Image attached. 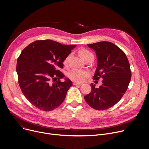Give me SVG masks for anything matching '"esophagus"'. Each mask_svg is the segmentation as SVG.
Instances as JSON below:
<instances>
[{
    "mask_svg": "<svg viewBox=\"0 0 149 149\" xmlns=\"http://www.w3.org/2000/svg\"><path fill=\"white\" fill-rule=\"evenodd\" d=\"M73 84H74V85H76V86H81V85H82V83L74 82V83H73Z\"/></svg>",
    "mask_w": 149,
    "mask_h": 149,
    "instance_id": "1",
    "label": "esophagus"
}]
</instances>
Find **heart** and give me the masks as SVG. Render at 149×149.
I'll return each mask as SVG.
<instances>
[{"mask_svg": "<svg viewBox=\"0 0 149 149\" xmlns=\"http://www.w3.org/2000/svg\"><path fill=\"white\" fill-rule=\"evenodd\" d=\"M79 54L80 55V56L81 57V58L84 60L91 56H93L91 52L86 49H81L79 51ZM68 58L69 57L65 58V60H64V64L67 63ZM87 75H88V74L86 72L83 71V70H72V71L70 72L69 74V77L70 79L72 80L73 81H77V82L83 81L84 80L85 77Z\"/></svg>", "mask_w": 149, "mask_h": 149, "instance_id": "heart-1", "label": "heart"}]
</instances>
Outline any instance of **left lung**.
I'll list each match as a JSON object with an SVG mask.
<instances>
[{
	"mask_svg": "<svg viewBox=\"0 0 149 149\" xmlns=\"http://www.w3.org/2000/svg\"><path fill=\"white\" fill-rule=\"evenodd\" d=\"M88 46L95 51L97 57L93 79L101 78L103 84L98 88L91 84V92L84 96V100L96 110H106L118 103L126 92L132 76L130 64L125 53L111 42H100Z\"/></svg>",
	"mask_w": 149,
	"mask_h": 149,
	"instance_id": "1",
	"label": "left lung"
}]
</instances>
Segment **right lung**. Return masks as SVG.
I'll list each match as a JSON object with an SVG mask.
<instances>
[{"label": "right lung", "instance_id": "1", "mask_svg": "<svg viewBox=\"0 0 149 149\" xmlns=\"http://www.w3.org/2000/svg\"><path fill=\"white\" fill-rule=\"evenodd\" d=\"M76 45H62L51 40H37L23 49L17 59L16 71L22 93L29 102L44 111L58 107L72 82L57 69ZM56 78L59 80L52 83Z\"/></svg>", "mask_w": 149, "mask_h": 149}]
</instances>
